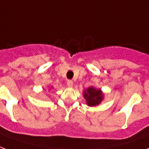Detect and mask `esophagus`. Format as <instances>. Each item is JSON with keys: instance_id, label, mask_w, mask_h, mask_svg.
I'll return each instance as SVG.
<instances>
[{"instance_id": "1", "label": "esophagus", "mask_w": 149, "mask_h": 149, "mask_svg": "<svg viewBox=\"0 0 149 149\" xmlns=\"http://www.w3.org/2000/svg\"><path fill=\"white\" fill-rule=\"evenodd\" d=\"M66 84H67V86H69V87H72L73 86V82L71 81V80H68V81H67V83H66Z\"/></svg>"}]
</instances>
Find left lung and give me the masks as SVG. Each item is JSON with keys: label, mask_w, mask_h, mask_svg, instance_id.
Returning <instances> with one entry per match:
<instances>
[{"label": "left lung", "mask_w": 149, "mask_h": 149, "mask_svg": "<svg viewBox=\"0 0 149 149\" xmlns=\"http://www.w3.org/2000/svg\"><path fill=\"white\" fill-rule=\"evenodd\" d=\"M83 96L85 98L88 106L95 107L99 105L103 100V94L102 91L96 89L93 86L88 87L83 91Z\"/></svg>", "instance_id": "1"}]
</instances>
